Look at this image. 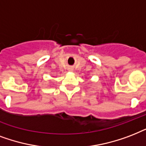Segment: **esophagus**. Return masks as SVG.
Returning a JSON list of instances; mask_svg holds the SVG:
<instances>
[{
	"label": "esophagus",
	"instance_id": "34e87169",
	"mask_svg": "<svg viewBox=\"0 0 146 146\" xmlns=\"http://www.w3.org/2000/svg\"><path fill=\"white\" fill-rule=\"evenodd\" d=\"M68 71H69V72H73V68L72 67H69L68 68Z\"/></svg>",
	"mask_w": 146,
	"mask_h": 146
}]
</instances>
